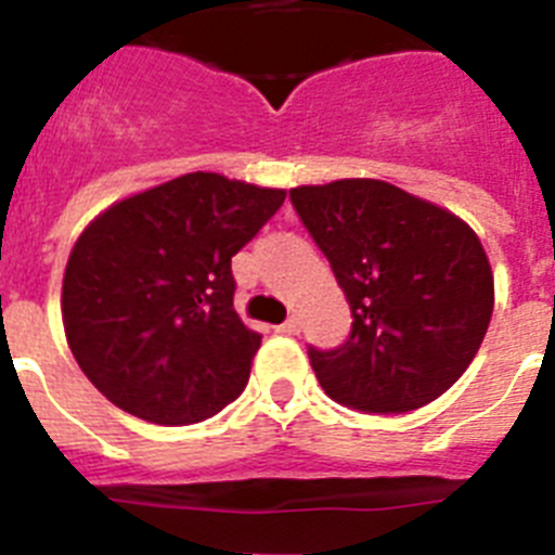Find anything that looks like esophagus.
Returning a JSON list of instances; mask_svg holds the SVG:
<instances>
[{"instance_id":"obj_1","label":"esophagus","mask_w":555,"mask_h":555,"mask_svg":"<svg viewBox=\"0 0 555 555\" xmlns=\"http://www.w3.org/2000/svg\"><path fill=\"white\" fill-rule=\"evenodd\" d=\"M278 333H286V336H297V333H300V320H297V317H288L283 325H278Z\"/></svg>"}]
</instances>
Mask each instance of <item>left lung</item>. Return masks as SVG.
<instances>
[{"mask_svg":"<svg viewBox=\"0 0 555 555\" xmlns=\"http://www.w3.org/2000/svg\"><path fill=\"white\" fill-rule=\"evenodd\" d=\"M288 199L352 313L345 345L308 347L325 395L366 414H405L444 395L492 320V267L478 235L384 180L300 185Z\"/></svg>","mask_w":555,"mask_h":555,"instance_id":"left-lung-1","label":"left lung"}]
</instances>
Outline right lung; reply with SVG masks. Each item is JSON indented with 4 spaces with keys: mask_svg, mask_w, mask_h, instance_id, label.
Instances as JSON below:
<instances>
[{
    "mask_svg": "<svg viewBox=\"0 0 555 555\" xmlns=\"http://www.w3.org/2000/svg\"><path fill=\"white\" fill-rule=\"evenodd\" d=\"M283 199V189L191 171L82 230L63 274V327L113 405L155 425H194L242 395L261 333L235 313L230 258Z\"/></svg>",
    "mask_w": 555,
    "mask_h": 555,
    "instance_id": "add662e5",
    "label": "right lung"
}]
</instances>
